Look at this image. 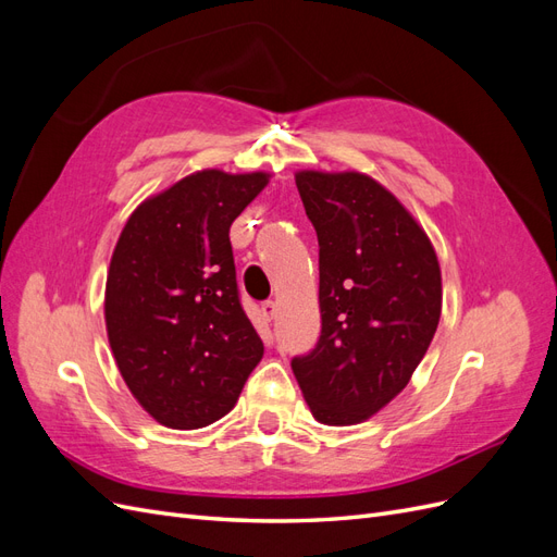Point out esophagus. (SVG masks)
Wrapping results in <instances>:
<instances>
[{"instance_id": "esophagus-1", "label": "esophagus", "mask_w": 557, "mask_h": 557, "mask_svg": "<svg viewBox=\"0 0 557 557\" xmlns=\"http://www.w3.org/2000/svg\"><path fill=\"white\" fill-rule=\"evenodd\" d=\"M260 313H262V320H264V323H272V320H274V318H276V313H278V309H276L274 301H264L262 309H260Z\"/></svg>"}]
</instances>
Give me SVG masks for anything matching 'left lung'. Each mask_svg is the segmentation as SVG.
I'll list each match as a JSON object with an SVG mask.
<instances>
[{
	"label": "left lung",
	"mask_w": 557,
	"mask_h": 557,
	"mask_svg": "<svg viewBox=\"0 0 557 557\" xmlns=\"http://www.w3.org/2000/svg\"><path fill=\"white\" fill-rule=\"evenodd\" d=\"M295 183L320 246V339L293 372L318 423H364L425 358L442 267L423 225L369 174L299 170Z\"/></svg>",
	"instance_id": "1"
}]
</instances>
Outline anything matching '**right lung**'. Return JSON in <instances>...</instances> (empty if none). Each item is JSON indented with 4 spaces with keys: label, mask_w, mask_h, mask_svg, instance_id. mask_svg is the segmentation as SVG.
<instances>
[{
    "label": "right lung",
    "mask_w": 557,
    "mask_h": 557,
    "mask_svg": "<svg viewBox=\"0 0 557 557\" xmlns=\"http://www.w3.org/2000/svg\"><path fill=\"white\" fill-rule=\"evenodd\" d=\"M272 174L199 170L146 197L113 248L104 320L144 411L197 430L232 411L264 356L237 293L230 227Z\"/></svg>",
    "instance_id": "right-lung-1"
}]
</instances>
